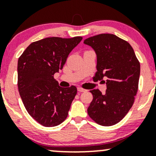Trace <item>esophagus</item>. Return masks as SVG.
<instances>
[{
	"mask_svg": "<svg viewBox=\"0 0 156 156\" xmlns=\"http://www.w3.org/2000/svg\"><path fill=\"white\" fill-rule=\"evenodd\" d=\"M77 91L80 92H85V91H87V90L84 89V88H80V87H78Z\"/></svg>",
	"mask_w": 156,
	"mask_h": 156,
	"instance_id": "obj_1",
	"label": "esophagus"
}]
</instances>
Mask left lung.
<instances>
[{"instance_id":"8db88e82","label":"left lung","mask_w":156,"mask_h":156,"mask_svg":"<svg viewBox=\"0 0 156 156\" xmlns=\"http://www.w3.org/2000/svg\"><path fill=\"white\" fill-rule=\"evenodd\" d=\"M89 45L97 55V72L94 78L107 80L105 94L91 90L93 95L88 114L97 123L109 126L126 116L135 101L138 88L140 62L132 46L113 34L103 33L88 38Z\"/></svg>"}]
</instances>
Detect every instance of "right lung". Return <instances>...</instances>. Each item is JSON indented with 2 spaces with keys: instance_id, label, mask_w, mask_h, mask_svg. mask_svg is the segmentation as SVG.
<instances>
[{
  "instance_id": "right-lung-1",
  "label": "right lung",
  "mask_w": 156,
  "mask_h": 156,
  "mask_svg": "<svg viewBox=\"0 0 156 156\" xmlns=\"http://www.w3.org/2000/svg\"><path fill=\"white\" fill-rule=\"evenodd\" d=\"M83 39L45 38L31 43L18 61V87L29 115L46 127L62 123L77 92L75 86L62 88L53 78L68 55Z\"/></svg>"
}]
</instances>
